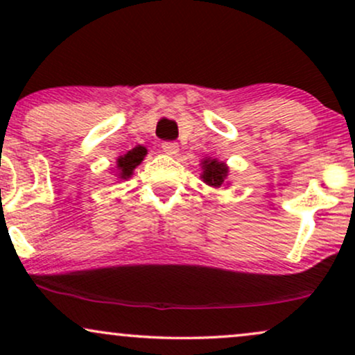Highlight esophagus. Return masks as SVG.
Returning a JSON list of instances; mask_svg holds the SVG:
<instances>
[{"mask_svg": "<svg viewBox=\"0 0 355 355\" xmlns=\"http://www.w3.org/2000/svg\"><path fill=\"white\" fill-rule=\"evenodd\" d=\"M162 148H164V152L166 155H172V157H175V155H178V144H175V141H165L164 145H162Z\"/></svg>", "mask_w": 355, "mask_h": 355, "instance_id": "esophagus-1", "label": "esophagus"}]
</instances>
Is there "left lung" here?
<instances>
[{
  "label": "left lung",
  "instance_id": "obj_1",
  "mask_svg": "<svg viewBox=\"0 0 355 355\" xmlns=\"http://www.w3.org/2000/svg\"><path fill=\"white\" fill-rule=\"evenodd\" d=\"M202 173L200 178L203 183L214 189H220V187H227V177H229V166L225 162H218L217 158L205 157L202 160Z\"/></svg>",
  "mask_w": 355,
  "mask_h": 355
}]
</instances>
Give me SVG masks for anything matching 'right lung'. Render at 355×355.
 <instances>
[{
  "instance_id": "right-lung-1",
  "label": "right lung",
  "mask_w": 355,
  "mask_h": 355,
  "mask_svg": "<svg viewBox=\"0 0 355 355\" xmlns=\"http://www.w3.org/2000/svg\"><path fill=\"white\" fill-rule=\"evenodd\" d=\"M146 153H148L146 146L137 145L135 148H132L130 152H126L125 155H120V157L116 158V166H115L116 180L118 182L128 180V178L133 175V170L144 162Z\"/></svg>"
}]
</instances>
